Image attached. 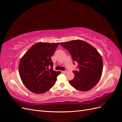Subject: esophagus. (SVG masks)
<instances>
[{
  "label": "esophagus",
  "mask_w": 122,
  "mask_h": 122,
  "mask_svg": "<svg viewBox=\"0 0 122 122\" xmlns=\"http://www.w3.org/2000/svg\"><path fill=\"white\" fill-rule=\"evenodd\" d=\"M68 72V69H66L65 71H62V72L63 73H67Z\"/></svg>",
  "instance_id": "esophagus-1"
}]
</instances>
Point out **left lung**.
<instances>
[{
    "mask_svg": "<svg viewBox=\"0 0 122 122\" xmlns=\"http://www.w3.org/2000/svg\"><path fill=\"white\" fill-rule=\"evenodd\" d=\"M60 44L69 51L73 60L78 64V70L73 72L74 78L69 81L70 84L80 91L91 90L102 76L103 60L101 54L93 46L82 40H73Z\"/></svg>",
    "mask_w": 122,
    "mask_h": 122,
    "instance_id": "obj_1",
    "label": "left lung"
}]
</instances>
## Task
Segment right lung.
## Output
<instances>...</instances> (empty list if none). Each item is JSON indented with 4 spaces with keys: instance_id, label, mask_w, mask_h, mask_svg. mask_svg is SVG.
<instances>
[{
    "instance_id": "right-lung-1",
    "label": "right lung",
    "mask_w": 122,
    "mask_h": 122,
    "mask_svg": "<svg viewBox=\"0 0 122 122\" xmlns=\"http://www.w3.org/2000/svg\"><path fill=\"white\" fill-rule=\"evenodd\" d=\"M60 43L39 42L21 57L19 65L21 79L28 89L36 94H43L55 84L61 72L53 70L51 56Z\"/></svg>"
}]
</instances>
